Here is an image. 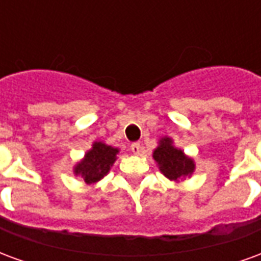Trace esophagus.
<instances>
[{
    "mask_svg": "<svg viewBox=\"0 0 261 261\" xmlns=\"http://www.w3.org/2000/svg\"><path fill=\"white\" fill-rule=\"evenodd\" d=\"M130 149H131V151H133V153H136V155H138V153L141 152V149H142L141 144H140V142H133V144H131Z\"/></svg>",
    "mask_w": 261,
    "mask_h": 261,
    "instance_id": "34e87169",
    "label": "esophagus"
}]
</instances>
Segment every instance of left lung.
<instances>
[{"mask_svg":"<svg viewBox=\"0 0 261 261\" xmlns=\"http://www.w3.org/2000/svg\"><path fill=\"white\" fill-rule=\"evenodd\" d=\"M153 159L158 162L161 172L170 180L192 175L194 170L192 159L187 158L183 151L173 147L169 138H164L161 141V145L153 152Z\"/></svg>","mask_w":261,"mask_h":261,"instance_id":"left-lung-1","label":"left lung"}]
</instances>
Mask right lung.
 Wrapping results in <instances>:
<instances>
[{
    "label": "right lung",
    "instance_id": "right-lung-1",
    "mask_svg": "<svg viewBox=\"0 0 261 261\" xmlns=\"http://www.w3.org/2000/svg\"><path fill=\"white\" fill-rule=\"evenodd\" d=\"M117 148L105 145L103 142H95L93 148L86 153L84 161L75 166V173L80 175L86 183H95L108 175L110 166L116 161Z\"/></svg>",
    "mask_w": 261,
    "mask_h": 261
}]
</instances>
